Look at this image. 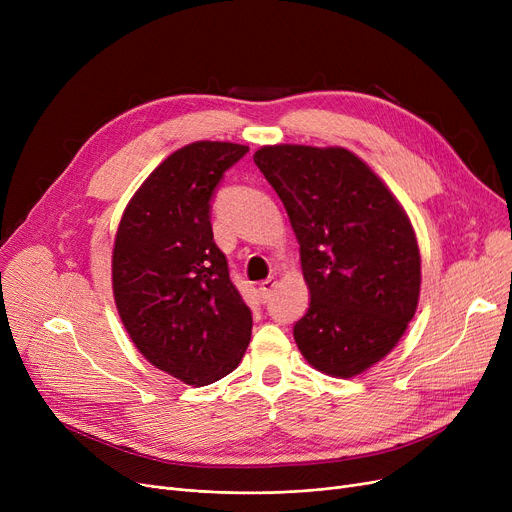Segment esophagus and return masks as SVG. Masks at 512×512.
I'll use <instances>...</instances> for the list:
<instances>
[{
    "label": "esophagus",
    "mask_w": 512,
    "mask_h": 512,
    "mask_svg": "<svg viewBox=\"0 0 512 512\" xmlns=\"http://www.w3.org/2000/svg\"><path fill=\"white\" fill-rule=\"evenodd\" d=\"M274 288H276V280H274V278H267V280H263V282L259 284V294H261V301H263V303H267V301L272 299Z\"/></svg>",
    "instance_id": "34e87169"
}]
</instances>
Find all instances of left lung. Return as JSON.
<instances>
[{
    "instance_id": "1",
    "label": "left lung",
    "mask_w": 512,
    "mask_h": 512,
    "mask_svg": "<svg viewBox=\"0 0 512 512\" xmlns=\"http://www.w3.org/2000/svg\"><path fill=\"white\" fill-rule=\"evenodd\" d=\"M253 159L301 245L311 303L292 328L299 351L315 369L353 378L392 351L415 315L413 226L384 182L342 147L274 145Z\"/></svg>"
}]
</instances>
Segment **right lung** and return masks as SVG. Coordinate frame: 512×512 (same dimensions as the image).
<instances>
[{"label": "right lung", "instance_id": "1", "mask_svg": "<svg viewBox=\"0 0 512 512\" xmlns=\"http://www.w3.org/2000/svg\"><path fill=\"white\" fill-rule=\"evenodd\" d=\"M249 147L197 141L172 153L128 203L112 278L122 324L157 369L205 386L245 355L253 315L215 245L211 201Z\"/></svg>", "mask_w": 512, "mask_h": 512}]
</instances>
